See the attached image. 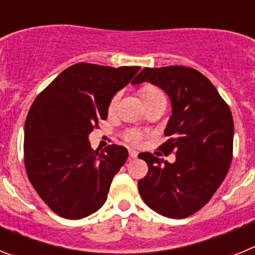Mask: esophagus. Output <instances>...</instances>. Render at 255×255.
Listing matches in <instances>:
<instances>
[{"mask_svg": "<svg viewBox=\"0 0 255 255\" xmlns=\"http://www.w3.org/2000/svg\"><path fill=\"white\" fill-rule=\"evenodd\" d=\"M129 155H130V158H136L138 157V152L136 150H129Z\"/></svg>", "mask_w": 255, "mask_h": 255, "instance_id": "1", "label": "esophagus"}]
</instances>
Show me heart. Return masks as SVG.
<instances>
[{
	"mask_svg": "<svg viewBox=\"0 0 255 255\" xmlns=\"http://www.w3.org/2000/svg\"><path fill=\"white\" fill-rule=\"evenodd\" d=\"M140 96L141 98H143L144 102L153 100V98H157V97H164L161 89H158L157 87H152V85H148V87L143 88L140 92ZM119 97H120V94H115V96L112 97L111 102H110V110H114V108L116 107ZM143 132L138 129H128L124 132V139H125L126 141H129L130 144H134V145L140 144L141 141H143Z\"/></svg>",
	"mask_w": 255,
	"mask_h": 255,
	"instance_id": "obj_1",
	"label": "heart"
}]
</instances>
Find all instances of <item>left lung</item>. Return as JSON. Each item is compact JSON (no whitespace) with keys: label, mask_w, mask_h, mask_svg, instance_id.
<instances>
[{"label":"left lung","mask_w":255,"mask_h":255,"mask_svg":"<svg viewBox=\"0 0 255 255\" xmlns=\"http://www.w3.org/2000/svg\"><path fill=\"white\" fill-rule=\"evenodd\" d=\"M143 82L170 97L167 140L158 149L166 155L175 152L176 161L170 163L152 153H140L148 173L138 181L139 193L144 203L164 217H189L208 203L229 172L233 115L215 85L191 67H144L132 84Z\"/></svg>","instance_id":"obj_1"}]
</instances>
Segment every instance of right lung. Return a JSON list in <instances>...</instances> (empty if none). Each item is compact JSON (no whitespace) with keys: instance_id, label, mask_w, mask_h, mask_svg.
Instances as JSON below:
<instances>
[{"instance_id":"add662e5","label":"right lung","mask_w":255,"mask_h":255,"mask_svg":"<svg viewBox=\"0 0 255 255\" xmlns=\"http://www.w3.org/2000/svg\"><path fill=\"white\" fill-rule=\"evenodd\" d=\"M139 69L80 62L64 70L31 105L24 129L25 170L38 195L61 217L80 220L105 204L129 153L116 144L93 150L88 136Z\"/></svg>"}]
</instances>
